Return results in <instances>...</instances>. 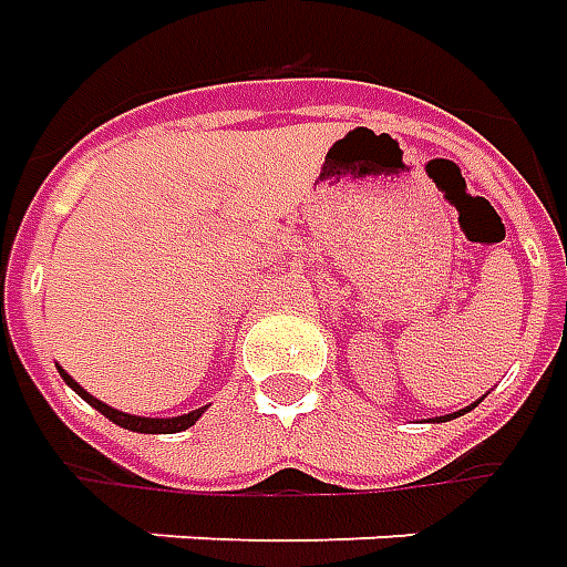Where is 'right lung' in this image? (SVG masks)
Returning a JSON list of instances; mask_svg holds the SVG:
<instances>
[{"label": "right lung", "mask_w": 567, "mask_h": 567, "mask_svg": "<svg viewBox=\"0 0 567 567\" xmlns=\"http://www.w3.org/2000/svg\"><path fill=\"white\" fill-rule=\"evenodd\" d=\"M61 375H64V381L71 384L76 394L83 396L90 406H95L99 413L107 415L114 425H121V429H130V431H138V434H173V431H186V429H192V425L198 422V415L204 413V410H195V413L176 415V419H142V415L121 413V410H111L107 403H102V400H95L92 394H86V391H83V388H80V384H76V381H73L68 372H61Z\"/></svg>", "instance_id": "1"}]
</instances>
